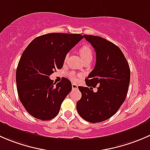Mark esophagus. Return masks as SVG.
Here are the masks:
<instances>
[{
  "label": "esophagus",
  "mask_w": 150,
  "mask_h": 150,
  "mask_svg": "<svg viewBox=\"0 0 150 150\" xmlns=\"http://www.w3.org/2000/svg\"><path fill=\"white\" fill-rule=\"evenodd\" d=\"M72 89H73V90H78V85H77V84L72 83Z\"/></svg>",
  "instance_id": "1"
}]
</instances>
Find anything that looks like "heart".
I'll use <instances>...</instances> for the list:
<instances>
[{"label": "heart", "instance_id": "obj_1", "mask_svg": "<svg viewBox=\"0 0 150 150\" xmlns=\"http://www.w3.org/2000/svg\"><path fill=\"white\" fill-rule=\"evenodd\" d=\"M79 53L81 58L83 59V60L87 59H92V56H93V54H92V50L88 45H83V46L80 48ZM78 76H79V75H77V74L75 73V72H73V71H71V72H69V73H68V77H69V78L71 81H76L77 80H78Z\"/></svg>", "mask_w": 150, "mask_h": 150}]
</instances>
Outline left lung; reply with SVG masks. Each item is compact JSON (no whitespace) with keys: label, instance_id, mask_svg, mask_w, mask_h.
I'll use <instances>...</instances> for the list:
<instances>
[{"label":"left lung","instance_id":"left-lung-1","mask_svg":"<svg viewBox=\"0 0 150 150\" xmlns=\"http://www.w3.org/2000/svg\"><path fill=\"white\" fill-rule=\"evenodd\" d=\"M94 48L96 65L86 79L88 87L79 86L81 98L76 104L82 118L100 122L114 115L125 101L130 83L128 63L118 46L99 36L84 35ZM98 86V91L93 88Z\"/></svg>","mask_w":150,"mask_h":150}]
</instances>
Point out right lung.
<instances>
[{
  "label": "right lung",
  "instance_id": "1",
  "mask_svg": "<svg viewBox=\"0 0 150 150\" xmlns=\"http://www.w3.org/2000/svg\"><path fill=\"white\" fill-rule=\"evenodd\" d=\"M82 38L81 34L48 33L24 51L16 69V87L21 103L33 117L48 120L59 114L72 83L63 78L55 85L49 76L62 67L67 54Z\"/></svg>",
  "mask_w": 150,
  "mask_h": 150
}]
</instances>
